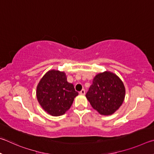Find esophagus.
<instances>
[{
    "label": "esophagus",
    "mask_w": 154,
    "mask_h": 154,
    "mask_svg": "<svg viewBox=\"0 0 154 154\" xmlns=\"http://www.w3.org/2000/svg\"><path fill=\"white\" fill-rule=\"evenodd\" d=\"M80 95H85V89H82L81 91H80V93H79Z\"/></svg>",
    "instance_id": "1"
}]
</instances>
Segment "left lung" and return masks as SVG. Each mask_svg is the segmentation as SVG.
Returning <instances> with one entry per match:
<instances>
[{"instance_id":"obj_1","label":"left lung","mask_w":154,"mask_h":154,"mask_svg":"<svg viewBox=\"0 0 154 154\" xmlns=\"http://www.w3.org/2000/svg\"><path fill=\"white\" fill-rule=\"evenodd\" d=\"M123 82L114 73L106 71L94 77L86 97L99 114L109 116L122 106L125 97Z\"/></svg>"}]
</instances>
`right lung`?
Masks as SVG:
<instances>
[{
  "label": "right lung",
  "instance_id": "obj_1",
  "mask_svg": "<svg viewBox=\"0 0 154 154\" xmlns=\"http://www.w3.org/2000/svg\"><path fill=\"white\" fill-rule=\"evenodd\" d=\"M79 95L74 85L67 81L64 72L50 69L43 75L36 87V97L40 106L53 116L64 114Z\"/></svg>",
  "mask_w": 154,
  "mask_h": 154
}]
</instances>
